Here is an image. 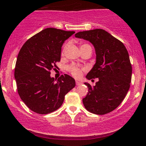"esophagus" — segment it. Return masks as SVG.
Masks as SVG:
<instances>
[{"mask_svg": "<svg viewBox=\"0 0 146 146\" xmlns=\"http://www.w3.org/2000/svg\"><path fill=\"white\" fill-rule=\"evenodd\" d=\"M76 85H80L81 84H82V82H80V81L76 80Z\"/></svg>", "mask_w": 146, "mask_h": 146, "instance_id": "34e87169", "label": "esophagus"}]
</instances>
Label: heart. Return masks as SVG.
<instances>
[{
  "instance_id": "1",
  "label": "heart",
  "mask_w": 146,
  "mask_h": 146,
  "mask_svg": "<svg viewBox=\"0 0 146 146\" xmlns=\"http://www.w3.org/2000/svg\"><path fill=\"white\" fill-rule=\"evenodd\" d=\"M85 45H89L83 43L81 45V47H84V46H85ZM64 50H65V48L64 49L63 52L64 51ZM68 71L70 72V73L76 78L80 77V76H81V74H82V68H80V67L78 66H76V65L70 66L68 67Z\"/></svg>"
}]
</instances>
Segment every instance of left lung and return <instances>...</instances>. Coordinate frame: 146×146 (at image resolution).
<instances>
[{"label": "left lung", "instance_id": "8db88e82", "mask_svg": "<svg viewBox=\"0 0 146 146\" xmlns=\"http://www.w3.org/2000/svg\"><path fill=\"white\" fill-rule=\"evenodd\" d=\"M76 38L88 40L96 52V63L87 73L88 80L98 78L92 87L87 82L88 93L82 99L90 113L104 115L122 103L130 87L132 68L125 46L104 29L78 32Z\"/></svg>", "mask_w": 146, "mask_h": 146}]
</instances>
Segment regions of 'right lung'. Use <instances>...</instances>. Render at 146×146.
Here are the masks:
<instances>
[{
    "instance_id": "right-lung-1",
    "label": "right lung",
    "mask_w": 146,
    "mask_h": 146,
    "mask_svg": "<svg viewBox=\"0 0 146 146\" xmlns=\"http://www.w3.org/2000/svg\"><path fill=\"white\" fill-rule=\"evenodd\" d=\"M75 31L47 28L24 44L15 69L17 92L27 107L38 114H48L61 107L65 95L76 86L67 74L57 80L50 76L60 61L61 47Z\"/></svg>"
}]
</instances>
